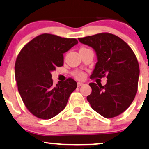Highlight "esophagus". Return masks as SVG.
Wrapping results in <instances>:
<instances>
[{
    "instance_id": "obj_1",
    "label": "esophagus",
    "mask_w": 149,
    "mask_h": 149,
    "mask_svg": "<svg viewBox=\"0 0 149 149\" xmlns=\"http://www.w3.org/2000/svg\"><path fill=\"white\" fill-rule=\"evenodd\" d=\"M84 84L83 83H81V82H77V86H82V85Z\"/></svg>"
}]
</instances>
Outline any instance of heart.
<instances>
[{"instance_id": "1", "label": "heart", "mask_w": 149, "mask_h": 149, "mask_svg": "<svg viewBox=\"0 0 149 149\" xmlns=\"http://www.w3.org/2000/svg\"><path fill=\"white\" fill-rule=\"evenodd\" d=\"M74 76L76 77L77 78H78V79H81L84 77V74L83 72H77L75 73Z\"/></svg>"}]
</instances>
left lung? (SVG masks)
<instances>
[{"label":"left lung","instance_id":"obj_1","mask_svg":"<svg viewBox=\"0 0 149 149\" xmlns=\"http://www.w3.org/2000/svg\"><path fill=\"white\" fill-rule=\"evenodd\" d=\"M78 39L96 53L98 62L91 79H108L105 86L89 84L92 91L87 101L92 109L104 118L118 116L127 109L137 92V58L127 43L113 34L99 33Z\"/></svg>","mask_w":149,"mask_h":149}]
</instances>
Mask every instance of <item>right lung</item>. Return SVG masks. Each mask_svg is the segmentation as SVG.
<instances>
[{
    "label": "right lung",
    "mask_w": 149,
    "mask_h": 149,
    "mask_svg": "<svg viewBox=\"0 0 149 149\" xmlns=\"http://www.w3.org/2000/svg\"><path fill=\"white\" fill-rule=\"evenodd\" d=\"M77 43L76 38L43 34L26 43L17 57L18 91L26 108L36 118L48 120L61 113L76 89L77 84L72 78L55 86L51 72L63 65V53Z\"/></svg>",
    "instance_id": "add662e5"
}]
</instances>
